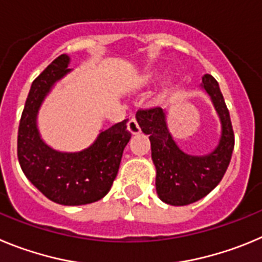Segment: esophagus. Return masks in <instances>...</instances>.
I'll use <instances>...</instances> for the list:
<instances>
[{"label": "esophagus", "mask_w": 262, "mask_h": 262, "mask_svg": "<svg viewBox=\"0 0 262 262\" xmlns=\"http://www.w3.org/2000/svg\"><path fill=\"white\" fill-rule=\"evenodd\" d=\"M128 130L132 134H138L141 133V128L138 125V122H137L136 119H130L128 122Z\"/></svg>", "instance_id": "34e87169"}]
</instances>
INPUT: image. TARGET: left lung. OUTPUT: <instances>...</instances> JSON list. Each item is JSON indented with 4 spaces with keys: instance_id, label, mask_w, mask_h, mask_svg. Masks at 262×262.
I'll return each instance as SVG.
<instances>
[{
    "instance_id": "obj_1",
    "label": "left lung",
    "mask_w": 262,
    "mask_h": 262,
    "mask_svg": "<svg viewBox=\"0 0 262 262\" xmlns=\"http://www.w3.org/2000/svg\"><path fill=\"white\" fill-rule=\"evenodd\" d=\"M200 87L209 95L221 120L219 142L209 154L190 155L179 147L169 133L163 108L140 110L136 115L143 133L150 136L158 197L172 206L193 204L209 194L222 180L234 150V130L218 82L205 74Z\"/></svg>"
}]
</instances>
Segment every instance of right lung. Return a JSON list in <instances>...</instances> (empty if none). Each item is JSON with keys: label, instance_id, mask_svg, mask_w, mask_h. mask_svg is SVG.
Wrapping results in <instances>:
<instances>
[{"label": "right lung", "instance_id": "add662e5", "mask_svg": "<svg viewBox=\"0 0 262 262\" xmlns=\"http://www.w3.org/2000/svg\"><path fill=\"white\" fill-rule=\"evenodd\" d=\"M69 63V56L61 55L32 82L18 129V159L26 178L47 199L78 206L99 201L110 192L132 134L124 120L100 132L82 151H58L44 142L37 114L53 86L72 72Z\"/></svg>", "mask_w": 262, "mask_h": 262}]
</instances>
